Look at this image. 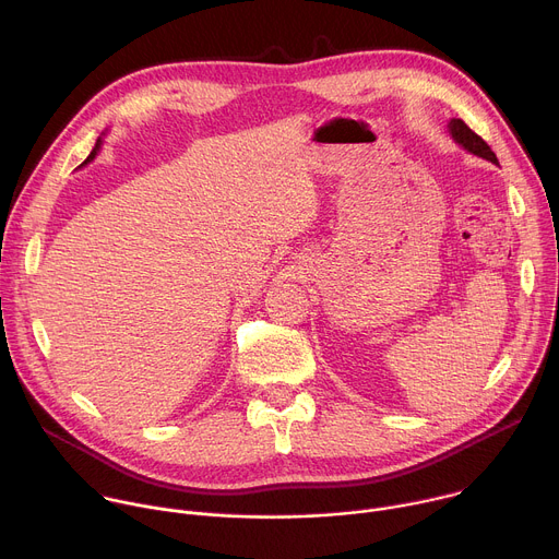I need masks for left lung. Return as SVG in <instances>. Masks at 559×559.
<instances>
[{
  "instance_id": "8db88e82",
  "label": "left lung",
  "mask_w": 559,
  "mask_h": 559,
  "mask_svg": "<svg viewBox=\"0 0 559 559\" xmlns=\"http://www.w3.org/2000/svg\"><path fill=\"white\" fill-rule=\"evenodd\" d=\"M450 133H452V138L460 142L464 148H468L471 154H475V156H481V158H486V160H490V163H495L497 165V156L492 154V148L486 144V140L481 138V135H477L464 120H460V118H454V120H450Z\"/></svg>"
}]
</instances>
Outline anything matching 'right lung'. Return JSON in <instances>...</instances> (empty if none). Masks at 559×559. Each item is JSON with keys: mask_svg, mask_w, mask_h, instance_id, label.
<instances>
[{"mask_svg": "<svg viewBox=\"0 0 559 559\" xmlns=\"http://www.w3.org/2000/svg\"><path fill=\"white\" fill-rule=\"evenodd\" d=\"M97 148H99V140H97V144H95V148H93V151H91V156H88V158H86V160H84V165H86V163H88V160H93V158H95V154H97Z\"/></svg>", "mask_w": 559, "mask_h": 559, "instance_id": "1", "label": "right lung"}]
</instances>
